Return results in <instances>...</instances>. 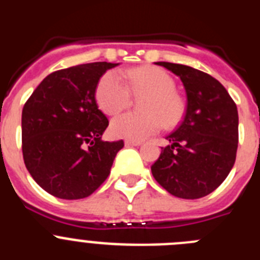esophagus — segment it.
Instances as JSON below:
<instances>
[{
    "mask_svg": "<svg viewBox=\"0 0 260 260\" xmlns=\"http://www.w3.org/2000/svg\"><path fill=\"white\" fill-rule=\"evenodd\" d=\"M126 146H141L142 142H138V141H125Z\"/></svg>",
    "mask_w": 260,
    "mask_h": 260,
    "instance_id": "esophagus-1",
    "label": "esophagus"
}]
</instances>
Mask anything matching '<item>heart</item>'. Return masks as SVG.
<instances>
[{"mask_svg": "<svg viewBox=\"0 0 260 260\" xmlns=\"http://www.w3.org/2000/svg\"><path fill=\"white\" fill-rule=\"evenodd\" d=\"M108 71L99 80L96 102L105 114L114 116L132 103V93L137 98L146 96L142 104L144 114L126 113L110 123V133L127 141H144L161 130L162 125L173 127L185 112V103L174 92L176 82L169 73L155 66H142L123 73Z\"/></svg>", "mask_w": 260, "mask_h": 260, "instance_id": "1", "label": "heart"}]
</instances>
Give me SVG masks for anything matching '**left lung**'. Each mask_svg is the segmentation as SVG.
Instances as JSON below:
<instances>
[{"label":"left lung","instance_id":"obj_1","mask_svg":"<svg viewBox=\"0 0 260 260\" xmlns=\"http://www.w3.org/2000/svg\"><path fill=\"white\" fill-rule=\"evenodd\" d=\"M180 78L187 105L181 125L151 167L152 176L169 194L198 199L217 189L236 161L238 112L219 80L180 63L155 62Z\"/></svg>","mask_w":260,"mask_h":260}]
</instances>
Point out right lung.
I'll list each match as a JSON object with an SVG mask.
<instances>
[{
  "mask_svg": "<svg viewBox=\"0 0 260 260\" xmlns=\"http://www.w3.org/2000/svg\"><path fill=\"white\" fill-rule=\"evenodd\" d=\"M117 65L92 62L54 71L23 107L24 164L36 183L57 198L92 194L123 147V141H102L109 122L95 99L100 78Z\"/></svg>",
  "mask_w": 260,
  "mask_h": 260,
  "instance_id": "right-lung-1",
  "label": "right lung"
}]
</instances>
